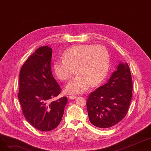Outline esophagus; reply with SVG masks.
<instances>
[{
	"label": "esophagus",
	"mask_w": 151,
	"mask_h": 151,
	"mask_svg": "<svg viewBox=\"0 0 151 151\" xmlns=\"http://www.w3.org/2000/svg\"><path fill=\"white\" fill-rule=\"evenodd\" d=\"M68 97H69V99H70V100H74V99H75L77 97H76V96H70Z\"/></svg>",
	"instance_id": "esophagus-1"
}]
</instances>
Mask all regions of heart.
Returning a JSON list of instances; mask_svg holds the SVG:
<instances>
[{
    "mask_svg": "<svg viewBox=\"0 0 151 151\" xmlns=\"http://www.w3.org/2000/svg\"><path fill=\"white\" fill-rule=\"evenodd\" d=\"M63 59H56L53 65L57 77L65 81L76 70L77 76L68 82L65 90L68 93L79 94L86 92L91 85L100 84L107 75L109 55L104 46L81 45L70 47L63 55Z\"/></svg>",
    "mask_w": 151,
    "mask_h": 151,
    "instance_id": "b5f03b06",
    "label": "heart"
}]
</instances>
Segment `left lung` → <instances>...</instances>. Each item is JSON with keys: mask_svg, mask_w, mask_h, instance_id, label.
Here are the masks:
<instances>
[{"mask_svg": "<svg viewBox=\"0 0 151 151\" xmlns=\"http://www.w3.org/2000/svg\"><path fill=\"white\" fill-rule=\"evenodd\" d=\"M108 82L92 92L87 102L90 122L101 129L111 127L128 112L132 80L127 63L120 62Z\"/></svg>", "mask_w": 151, "mask_h": 151, "instance_id": "obj_1", "label": "left lung"}]
</instances>
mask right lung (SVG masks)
<instances>
[{"mask_svg":"<svg viewBox=\"0 0 151 151\" xmlns=\"http://www.w3.org/2000/svg\"><path fill=\"white\" fill-rule=\"evenodd\" d=\"M52 49L41 46L24 63L19 73L18 94L26 120L35 129L49 132L60 124L67 98L52 101L60 88L51 71Z\"/></svg>","mask_w":151,"mask_h":151,"instance_id":"right-lung-1","label":"right lung"}]
</instances>
